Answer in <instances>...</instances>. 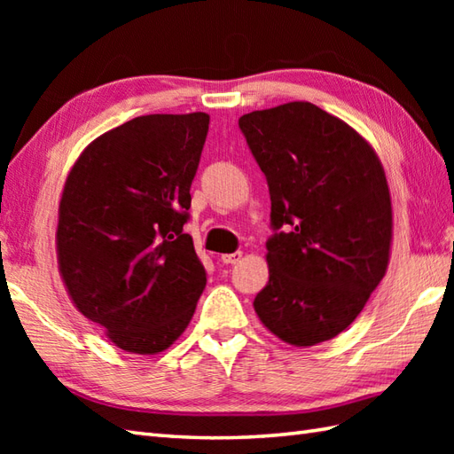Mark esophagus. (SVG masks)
<instances>
[{"label":"esophagus","instance_id":"esophagus-1","mask_svg":"<svg viewBox=\"0 0 454 454\" xmlns=\"http://www.w3.org/2000/svg\"><path fill=\"white\" fill-rule=\"evenodd\" d=\"M239 259H242V252H234V254H226V255H222V263H226V265H234V263H238Z\"/></svg>","mask_w":454,"mask_h":454}]
</instances>
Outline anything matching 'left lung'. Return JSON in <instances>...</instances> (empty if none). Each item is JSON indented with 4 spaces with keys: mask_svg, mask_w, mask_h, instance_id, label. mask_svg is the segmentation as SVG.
<instances>
[{
    "mask_svg": "<svg viewBox=\"0 0 454 454\" xmlns=\"http://www.w3.org/2000/svg\"><path fill=\"white\" fill-rule=\"evenodd\" d=\"M271 197L262 322L306 347L349 327L387 273L392 207L374 150L349 124L294 101L238 121Z\"/></svg>",
    "mask_w": 454,
    "mask_h": 454,
    "instance_id": "left-lung-1",
    "label": "left lung"
}]
</instances>
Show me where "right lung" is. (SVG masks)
Returning a JSON list of instances; mask_svg holds the SVG:
<instances>
[{"label": "right lung", "mask_w": 454, "mask_h": 454, "mask_svg": "<svg viewBox=\"0 0 454 454\" xmlns=\"http://www.w3.org/2000/svg\"><path fill=\"white\" fill-rule=\"evenodd\" d=\"M210 117L144 114L93 140L66 179L58 263L75 308L124 351L189 325L207 271L183 234Z\"/></svg>", "instance_id": "right-lung-1"}]
</instances>
